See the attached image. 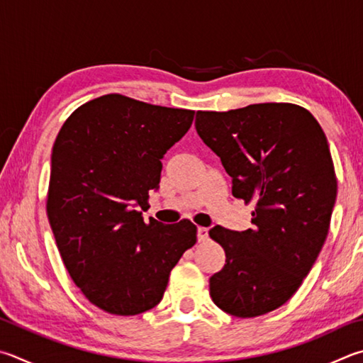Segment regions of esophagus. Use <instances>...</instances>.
I'll list each match as a JSON object with an SVG mask.
<instances>
[{
    "mask_svg": "<svg viewBox=\"0 0 363 363\" xmlns=\"http://www.w3.org/2000/svg\"><path fill=\"white\" fill-rule=\"evenodd\" d=\"M196 238H199L200 242H204L208 240V228L204 227H199V230H196Z\"/></svg>",
    "mask_w": 363,
    "mask_h": 363,
    "instance_id": "34e87169",
    "label": "esophagus"
}]
</instances>
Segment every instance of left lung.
I'll return each mask as SVG.
<instances>
[{"mask_svg": "<svg viewBox=\"0 0 363 363\" xmlns=\"http://www.w3.org/2000/svg\"><path fill=\"white\" fill-rule=\"evenodd\" d=\"M195 128L220 157L235 199L255 204L254 228L209 230L225 250L211 298L236 318L267 314L298 291L330 228L337 176L325 133L292 103L199 111Z\"/></svg>", "mask_w": 363, "mask_h": 363, "instance_id": "8db88e82", "label": "left lung"}]
</instances>
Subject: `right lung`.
<instances>
[{
  "label": "right lung",
  "instance_id": "right-lung-1",
  "mask_svg": "<svg viewBox=\"0 0 363 363\" xmlns=\"http://www.w3.org/2000/svg\"><path fill=\"white\" fill-rule=\"evenodd\" d=\"M195 111L109 94L72 113L52 149L48 217L71 279L90 303L117 315L157 306L171 269L196 242L184 219L144 222L162 159Z\"/></svg>",
  "mask_w": 363,
  "mask_h": 363
}]
</instances>
